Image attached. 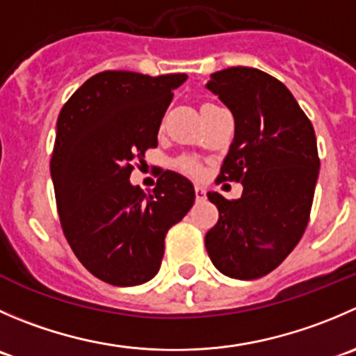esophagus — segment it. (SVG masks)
Masks as SVG:
<instances>
[{
	"label": "esophagus",
	"instance_id": "obj_1",
	"mask_svg": "<svg viewBox=\"0 0 356 356\" xmlns=\"http://www.w3.org/2000/svg\"><path fill=\"white\" fill-rule=\"evenodd\" d=\"M195 195H196V200L202 202V200L207 198V189L203 188V186H195Z\"/></svg>",
	"mask_w": 356,
	"mask_h": 356
}]
</instances>
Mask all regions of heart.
I'll return each mask as SVG.
<instances>
[{
  "label": "heart",
  "instance_id": "b5f03b06",
  "mask_svg": "<svg viewBox=\"0 0 356 356\" xmlns=\"http://www.w3.org/2000/svg\"><path fill=\"white\" fill-rule=\"evenodd\" d=\"M181 170H184L186 174H189V175H200V172H202V167H200V165L196 163L195 160H182L181 161Z\"/></svg>",
  "mask_w": 356,
  "mask_h": 356
}]
</instances>
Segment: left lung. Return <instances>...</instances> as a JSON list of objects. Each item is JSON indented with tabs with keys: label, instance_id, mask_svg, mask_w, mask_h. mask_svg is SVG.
Segmentation results:
<instances>
[{
	"label": "left lung",
	"instance_id": "1",
	"mask_svg": "<svg viewBox=\"0 0 356 356\" xmlns=\"http://www.w3.org/2000/svg\"><path fill=\"white\" fill-rule=\"evenodd\" d=\"M207 88L234 118L219 179L241 182L243 193H207L219 220L205 247L220 273L254 280L278 268L308 226L320 170L315 130L287 86L264 71L222 69Z\"/></svg>",
	"mask_w": 356,
	"mask_h": 356
}]
</instances>
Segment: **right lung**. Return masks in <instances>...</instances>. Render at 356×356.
I'll return each instance as SVG.
<instances>
[{
  "instance_id": "right-lung-1",
  "label": "right lung",
  "mask_w": 356,
  "mask_h": 356,
  "mask_svg": "<svg viewBox=\"0 0 356 356\" xmlns=\"http://www.w3.org/2000/svg\"><path fill=\"white\" fill-rule=\"evenodd\" d=\"M186 79L104 71L60 109L50 160L60 226L79 262L106 284L149 282L165 234L195 203L193 184L175 172H163L149 195L129 181L134 161L158 146L161 118Z\"/></svg>"
}]
</instances>
